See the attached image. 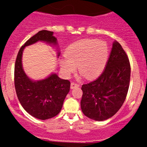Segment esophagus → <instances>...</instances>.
<instances>
[{"mask_svg": "<svg viewBox=\"0 0 147 147\" xmlns=\"http://www.w3.org/2000/svg\"><path fill=\"white\" fill-rule=\"evenodd\" d=\"M79 86V84L77 83H75V82H72L71 84H70V88H71V89H74L75 88H77Z\"/></svg>", "mask_w": 147, "mask_h": 147, "instance_id": "1", "label": "esophagus"}]
</instances>
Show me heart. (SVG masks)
<instances>
[{
	"mask_svg": "<svg viewBox=\"0 0 147 147\" xmlns=\"http://www.w3.org/2000/svg\"><path fill=\"white\" fill-rule=\"evenodd\" d=\"M109 50L106 42L97 39H83L70 45L65 51L66 59L60 61L61 70L70 75L75 70L88 79L98 77L106 68Z\"/></svg>",
	"mask_w": 147,
	"mask_h": 147,
	"instance_id": "1",
	"label": "heart"
}]
</instances>
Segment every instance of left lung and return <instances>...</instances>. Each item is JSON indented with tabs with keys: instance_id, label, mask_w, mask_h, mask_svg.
Instances as JSON below:
<instances>
[{
	"instance_id": "1",
	"label": "left lung",
	"mask_w": 147,
	"mask_h": 147,
	"mask_svg": "<svg viewBox=\"0 0 147 147\" xmlns=\"http://www.w3.org/2000/svg\"><path fill=\"white\" fill-rule=\"evenodd\" d=\"M130 77L129 58L122 45L114 41L102 75L93 82L82 85L81 108L83 113L96 121L113 116L125 101Z\"/></svg>"
}]
</instances>
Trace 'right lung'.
Instances as JSON below:
<instances>
[{
  "instance_id": "obj_1",
  "label": "right lung",
  "mask_w": 147,
  "mask_h": 147,
  "mask_svg": "<svg viewBox=\"0 0 147 147\" xmlns=\"http://www.w3.org/2000/svg\"><path fill=\"white\" fill-rule=\"evenodd\" d=\"M56 45L57 38L53 32L41 30L32 36L18 51L14 67V86L21 106L27 112L37 119H50L59 113L63 101L69 92L70 82L52 74L42 80H31L22 66V55L25 47L37 41ZM59 52L57 56H59Z\"/></svg>"
}]
</instances>
